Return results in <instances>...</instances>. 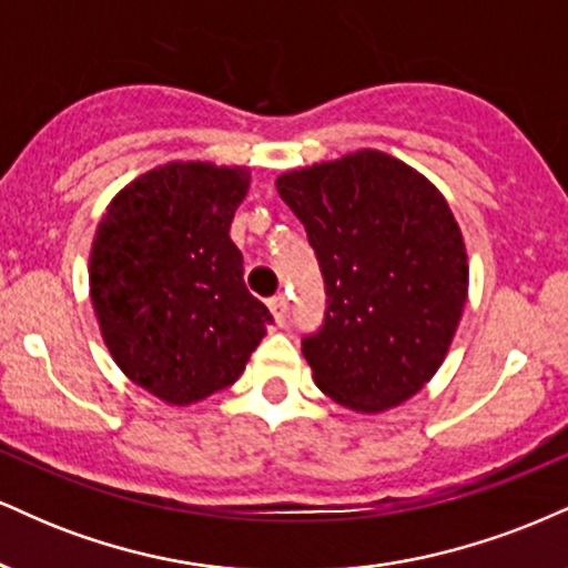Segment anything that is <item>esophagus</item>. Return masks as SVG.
<instances>
[{"mask_svg":"<svg viewBox=\"0 0 568 568\" xmlns=\"http://www.w3.org/2000/svg\"><path fill=\"white\" fill-rule=\"evenodd\" d=\"M268 308L273 313V318H276L278 326L286 324V318H290V303H286L284 295H276L268 300Z\"/></svg>","mask_w":568,"mask_h":568,"instance_id":"esophagus-1","label":"esophagus"}]
</instances>
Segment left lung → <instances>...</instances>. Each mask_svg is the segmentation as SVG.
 Returning a JSON list of instances; mask_svg holds the SVG:
<instances>
[{
    "mask_svg": "<svg viewBox=\"0 0 568 568\" xmlns=\"http://www.w3.org/2000/svg\"><path fill=\"white\" fill-rule=\"evenodd\" d=\"M326 311L303 337L313 379L353 412L404 404L436 375L468 300V255L442 191L383 151L284 172Z\"/></svg>",
    "mask_w": 568,
    "mask_h": 568,
    "instance_id": "left-lung-1",
    "label": "left lung"
}]
</instances>
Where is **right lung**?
Masks as SVG:
<instances>
[{"instance_id":"right-lung-1","label":"right lung","mask_w":568,"mask_h":568,"mask_svg":"<svg viewBox=\"0 0 568 568\" xmlns=\"http://www.w3.org/2000/svg\"><path fill=\"white\" fill-rule=\"evenodd\" d=\"M250 170L170 162L132 180L100 217L90 297L113 362L172 406L242 375L273 316L244 286L231 220Z\"/></svg>"}]
</instances>
